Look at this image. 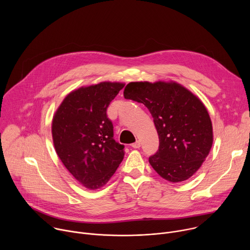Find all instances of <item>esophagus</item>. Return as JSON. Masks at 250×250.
<instances>
[{"mask_svg":"<svg viewBox=\"0 0 250 250\" xmlns=\"http://www.w3.org/2000/svg\"><path fill=\"white\" fill-rule=\"evenodd\" d=\"M140 146H141V144H140V141L139 140H136L134 144H132L131 145V146L133 147V148H139L140 147Z\"/></svg>","mask_w":250,"mask_h":250,"instance_id":"1","label":"esophagus"}]
</instances>
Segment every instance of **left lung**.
<instances>
[{
    "instance_id": "left-lung-1",
    "label": "left lung",
    "mask_w": 250,
    "mask_h": 250,
    "mask_svg": "<svg viewBox=\"0 0 250 250\" xmlns=\"http://www.w3.org/2000/svg\"><path fill=\"white\" fill-rule=\"evenodd\" d=\"M124 96L144 104L153 118L159 147L148 159L152 168L169 182L189 179L212 145L211 122L204 104L175 82H131Z\"/></svg>"
}]
</instances>
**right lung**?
I'll return each mask as SVG.
<instances>
[{
	"mask_svg": "<svg viewBox=\"0 0 250 250\" xmlns=\"http://www.w3.org/2000/svg\"><path fill=\"white\" fill-rule=\"evenodd\" d=\"M124 87L111 82L82 87L63 100L53 117L56 153L75 179L90 190L108 182L125 156V146L114 139V125L106 115Z\"/></svg>",
	"mask_w": 250,
	"mask_h": 250,
	"instance_id": "1",
	"label": "right lung"
}]
</instances>
